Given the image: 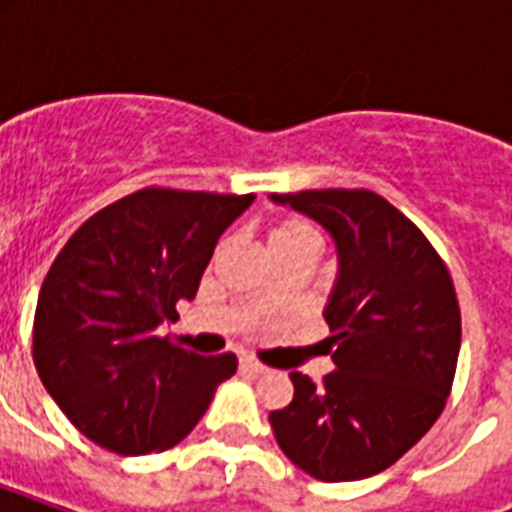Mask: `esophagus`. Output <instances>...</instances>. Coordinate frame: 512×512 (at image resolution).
Segmentation results:
<instances>
[{"instance_id": "obj_1", "label": "esophagus", "mask_w": 512, "mask_h": 512, "mask_svg": "<svg viewBox=\"0 0 512 512\" xmlns=\"http://www.w3.org/2000/svg\"><path fill=\"white\" fill-rule=\"evenodd\" d=\"M241 369H244V372H252V374L268 372V366H263L260 361H255V358H241Z\"/></svg>"}]
</instances>
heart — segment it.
I'll return each instance as SVG.
<instances>
[{
	"mask_svg": "<svg viewBox=\"0 0 512 512\" xmlns=\"http://www.w3.org/2000/svg\"><path fill=\"white\" fill-rule=\"evenodd\" d=\"M300 239H316V231L305 220H297V217H287L271 228V247H279V244H292V241Z\"/></svg>",
	"mask_w": 512,
	"mask_h": 512,
	"instance_id": "obj_1",
	"label": "heart"
}]
</instances>
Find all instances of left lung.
<instances>
[{
	"instance_id": "1",
	"label": "left lung",
	"mask_w": 512,
	"mask_h": 512,
	"mask_svg": "<svg viewBox=\"0 0 512 512\" xmlns=\"http://www.w3.org/2000/svg\"><path fill=\"white\" fill-rule=\"evenodd\" d=\"M313 217L337 247L324 319L335 372H292L295 398L271 412L281 452L340 484L390 468L444 412L460 356V303L425 233L364 188L273 193Z\"/></svg>"
}]
</instances>
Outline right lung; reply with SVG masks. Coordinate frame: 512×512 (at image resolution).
Here are the masks:
<instances>
[{
	"instance_id": "add662e5",
	"label": "right lung",
	"mask_w": 512,
	"mask_h": 512,
	"mask_svg": "<svg viewBox=\"0 0 512 512\" xmlns=\"http://www.w3.org/2000/svg\"><path fill=\"white\" fill-rule=\"evenodd\" d=\"M255 193L143 188L100 209L47 271L34 316L39 380L79 433L138 457L180 444L236 356L159 335L193 300L217 239Z\"/></svg>"
}]
</instances>
